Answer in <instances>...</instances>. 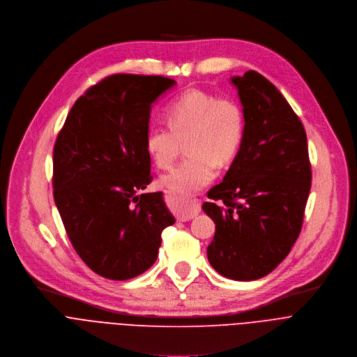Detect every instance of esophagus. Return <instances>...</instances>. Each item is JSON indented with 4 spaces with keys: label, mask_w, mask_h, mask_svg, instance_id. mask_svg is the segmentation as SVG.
Returning a JSON list of instances; mask_svg holds the SVG:
<instances>
[{
    "label": "esophagus",
    "mask_w": 357,
    "mask_h": 357,
    "mask_svg": "<svg viewBox=\"0 0 357 357\" xmlns=\"http://www.w3.org/2000/svg\"><path fill=\"white\" fill-rule=\"evenodd\" d=\"M201 211V202L198 199H191L183 204L178 208V220L180 221H190L195 218Z\"/></svg>",
    "instance_id": "1"
}]
</instances>
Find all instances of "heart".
I'll list each match as a JSON object with an SVG mask.
<instances>
[{
	"label": "heart",
	"instance_id": "obj_1",
	"mask_svg": "<svg viewBox=\"0 0 357 357\" xmlns=\"http://www.w3.org/2000/svg\"><path fill=\"white\" fill-rule=\"evenodd\" d=\"M170 126L152 125L145 145L160 169H169L183 149L190 158L162 177V184L178 197L199 192L217 177V165L228 163L243 136V112L231 98H217L191 89L166 109Z\"/></svg>",
	"mask_w": 357,
	"mask_h": 357
}]
</instances>
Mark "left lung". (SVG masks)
I'll list each match as a JSON object with an SVG mask.
<instances>
[{"instance_id":"1","label":"left lung","mask_w":357,"mask_h":357,"mask_svg":"<svg viewBox=\"0 0 357 357\" xmlns=\"http://www.w3.org/2000/svg\"><path fill=\"white\" fill-rule=\"evenodd\" d=\"M231 84L242 104L243 136L222 183L208 192L212 201L202 205L215 222L206 255L221 275L252 281L271 273L296 243L311 166L304 126L281 93L255 70Z\"/></svg>"}]
</instances>
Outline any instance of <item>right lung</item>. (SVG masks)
Returning <instances> with one entry per match:
<instances>
[{"mask_svg": "<svg viewBox=\"0 0 357 357\" xmlns=\"http://www.w3.org/2000/svg\"><path fill=\"white\" fill-rule=\"evenodd\" d=\"M177 83L160 76L115 75L70 109L53 151V197L83 261L109 280L153 266L162 232L176 222L163 192H145V145L153 104Z\"/></svg>", "mask_w": 357, "mask_h": 357, "instance_id": "right-lung-1", "label": "right lung"}]
</instances>
